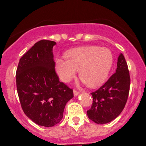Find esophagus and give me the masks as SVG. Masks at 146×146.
Returning <instances> with one entry per match:
<instances>
[{
    "label": "esophagus",
    "mask_w": 146,
    "mask_h": 146,
    "mask_svg": "<svg viewBox=\"0 0 146 146\" xmlns=\"http://www.w3.org/2000/svg\"><path fill=\"white\" fill-rule=\"evenodd\" d=\"M73 94H74L75 96H78V95L80 94V92L78 90H73Z\"/></svg>",
    "instance_id": "esophagus-1"
}]
</instances>
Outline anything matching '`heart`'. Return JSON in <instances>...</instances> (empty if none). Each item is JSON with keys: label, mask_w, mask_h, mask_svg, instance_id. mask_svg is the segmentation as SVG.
Returning <instances> with one entry per match:
<instances>
[{"label": "heart", "mask_w": 146, "mask_h": 146, "mask_svg": "<svg viewBox=\"0 0 146 146\" xmlns=\"http://www.w3.org/2000/svg\"><path fill=\"white\" fill-rule=\"evenodd\" d=\"M65 58L66 61L62 58L56 61V70L61 81H70L78 70L80 79L89 87L102 83L108 76L114 62V56L109 48L96 46L69 51Z\"/></svg>", "instance_id": "heart-1"}]
</instances>
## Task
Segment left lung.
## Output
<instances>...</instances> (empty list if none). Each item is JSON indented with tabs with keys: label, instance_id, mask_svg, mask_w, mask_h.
Listing matches in <instances>:
<instances>
[{
	"label": "left lung",
	"instance_id": "8db88e82",
	"mask_svg": "<svg viewBox=\"0 0 146 146\" xmlns=\"http://www.w3.org/2000/svg\"><path fill=\"white\" fill-rule=\"evenodd\" d=\"M130 75L122 54L119 56L116 72L98 90L92 92L93 101L87 111L88 118L99 124L111 121L124 108L130 89Z\"/></svg>",
	"mask_w": 146,
	"mask_h": 146
}]
</instances>
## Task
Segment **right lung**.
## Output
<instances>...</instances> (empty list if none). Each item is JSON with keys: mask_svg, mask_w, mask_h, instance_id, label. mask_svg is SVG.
Wrapping results in <instances>:
<instances>
[{"mask_svg": "<svg viewBox=\"0 0 146 146\" xmlns=\"http://www.w3.org/2000/svg\"><path fill=\"white\" fill-rule=\"evenodd\" d=\"M55 42L40 40L20 59L16 85L22 109L26 116L39 126L51 127L63 118L65 106L73 98V90L55 70L52 52Z\"/></svg>", "mask_w": 146, "mask_h": 146, "instance_id": "obj_1", "label": "right lung"}]
</instances>
